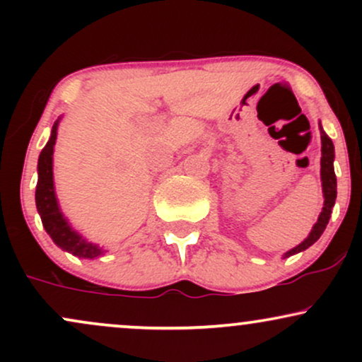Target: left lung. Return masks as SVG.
<instances>
[{
  "mask_svg": "<svg viewBox=\"0 0 362 362\" xmlns=\"http://www.w3.org/2000/svg\"><path fill=\"white\" fill-rule=\"evenodd\" d=\"M320 127V136H322V160H320V177H322V190H323V207L322 213L318 216V221L313 224L311 228L310 235L306 236L305 240L300 245H296L294 248H291L289 252H286L282 255V259H288V257L294 255V253H300L306 248H310L317 240L322 236L323 231H325L328 219H330L332 214V207L335 204V199H337V177H335V170H334V158H335V149H334V143L332 139L328 138L323 131L322 122L318 124Z\"/></svg>",
  "mask_w": 362,
  "mask_h": 362,
  "instance_id": "1",
  "label": "left lung"
}]
</instances>
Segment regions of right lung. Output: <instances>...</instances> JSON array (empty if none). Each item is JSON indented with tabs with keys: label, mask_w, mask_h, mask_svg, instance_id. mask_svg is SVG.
Returning a JSON list of instances; mask_svg holds the SVG:
<instances>
[{
	"label": "right lung",
	"mask_w": 362,
	"mask_h": 362,
	"mask_svg": "<svg viewBox=\"0 0 362 362\" xmlns=\"http://www.w3.org/2000/svg\"><path fill=\"white\" fill-rule=\"evenodd\" d=\"M61 117L54 122L51 138L45 144L39 155V163H37V180L35 187V206L39 211L40 219H42L44 230L51 236L52 242L61 248V250L73 253L74 257L80 259H97L105 253L102 247L97 243H91L85 236L78 233L62 214L59 202H57L56 189H54V172H52V155L54 144L57 139V127H59Z\"/></svg>",
	"instance_id": "1"
}]
</instances>
